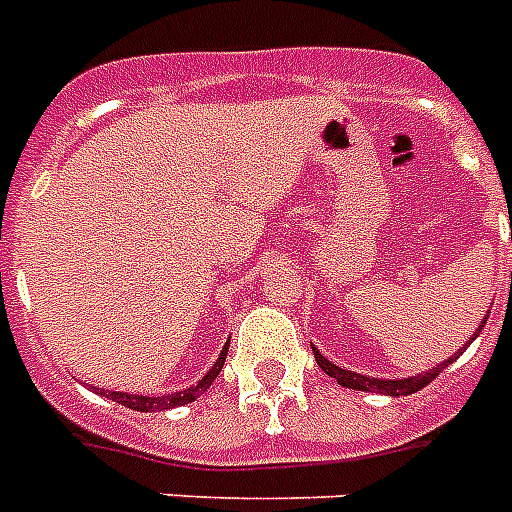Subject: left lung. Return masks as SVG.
Here are the masks:
<instances>
[{
  "mask_svg": "<svg viewBox=\"0 0 512 512\" xmlns=\"http://www.w3.org/2000/svg\"><path fill=\"white\" fill-rule=\"evenodd\" d=\"M486 321H481V326H484ZM479 326V331H481ZM479 331H476V336H479ZM473 336V339H476ZM468 347V344H465ZM463 347V350H465ZM460 350V352H463ZM458 352V355H460ZM313 355H315V363L321 365L323 373H328L331 378H336L339 384L347 386V389H360V392H381V394H389V397H402V394H413V392H421L423 386H429L431 381H434L439 373H442L444 365H450L455 357H450V360H444L442 365H436L434 371H426L421 373V376H413V378H397V381H381V378H371V376H360V373L355 371H344V368H339V365L328 363L326 357L321 355V352L315 350L313 347Z\"/></svg>",
  "mask_w": 512,
  "mask_h": 512,
  "instance_id": "left-lung-1",
  "label": "left lung"
}]
</instances>
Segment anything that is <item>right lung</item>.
I'll return each instance as SVG.
<instances>
[{
  "mask_svg": "<svg viewBox=\"0 0 512 512\" xmlns=\"http://www.w3.org/2000/svg\"><path fill=\"white\" fill-rule=\"evenodd\" d=\"M226 355H228V342H226V347H223V352H220L218 360H215L213 368H210V371L202 376V381L194 386H189V389H184V392L162 394V397H144V394L105 392V389H97V394H105V397H110L112 402L131 407V410H139V413H155V410H170V407L189 405V402H194L197 397H202V394L210 389V384H213L215 378H218L220 368H223V363H226ZM91 389H94V386H91Z\"/></svg>",
  "mask_w": 512,
  "mask_h": 512,
  "instance_id": "1",
  "label": "right lung"
}]
</instances>
